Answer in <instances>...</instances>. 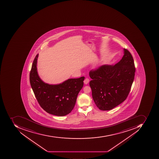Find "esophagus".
Wrapping results in <instances>:
<instances>
[{"label":"esophagus","mask_w":159,"mask_h":159,"mask_svg":"<svg viewBox=\"0 0 159 159\" xmlns=\"http://www.w3.org/2000/svg\"><path fill=\"white\" fill-rule=\"evenodd\" d=\"M89 78H86L85 79H84V84H87L89 83Z\"/></svg>","instance_id":"1"}]
</instances>
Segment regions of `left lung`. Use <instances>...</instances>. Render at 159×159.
<instances>
[{"instance_id": "left-lung-1", "label": "left lung", "mask_w": 159, "mask_h": 159, "mask_svg": "<svg viewBox=\"0 0 159 159\" xmlns=\"http://www.w3.org/2000/svg\"><path fill=\"white\" fill-rule=\"evenodd\" d=\"M135 71L133 57L124 48L122 58L115 65H103L89 72L93 98L99 109L111 110L126 99Z\"/></svg>"}]
</instances>
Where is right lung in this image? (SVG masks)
<instances>
[{
    "instance_id": "right-lung-1",
    "label": "right lung",
    "mask_w": 159,
    "mask_h": 159,
    "mask_svg": "<svg viewBox=\"0 0 159 159\" xmlns=\"http://www.w3.org/2000/svg\"><path fill=\"white\" fill-rule=\"evenodd\" d=\"M38 54L32 63L30 81L39 104L50 114L57 116L68 114L74 108L78 93L83 86L84 76L69 79L58 84L45 83L38 74Z\"/></svg>"
}]
</instances>
